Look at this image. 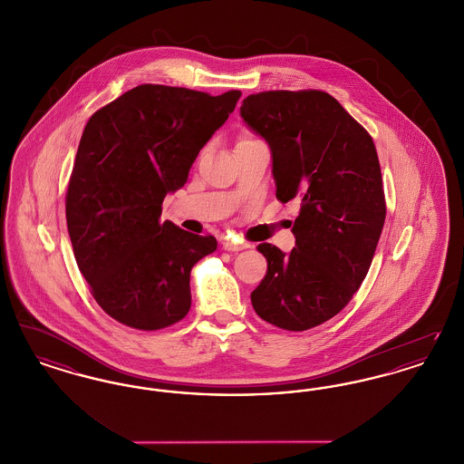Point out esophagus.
I'll list each match as a JSON object with an SVG mask.
<instances>
[{
	"label": "esophagus",
	"instance_id": "esophagus-1",
	"mask_svg": "<svg viewBox=\"0 0 464 464\" xmlns=\"http://www.w3.org/2000/svg\"><path fill=\"white\" fill-rule=\"evenodd\" d=\"M246 246H248V243L237 242V240H224L222 242V248L229 250V252H238V250H243Z\"/></svg>",
	"mask_w": 464,
	"mask_h": 464
}]
</instances>
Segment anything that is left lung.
Returning <instances> with one entry per match:
<instances>
[{
    "label": "left lung",
    "instance_id": "left-lung-1",
    "mask_svg": "<svg viewBox=\"0 0 464 464\" xmlns=\"http://www.w3.org/2000/svg\"><path fill=\"white\" fill-rule=\"evenodd\" d=\"M240 114L271 150L276 198L301 199L290 254L257 246L267 271L252 306L267 324L308 331L352 301L372 263L386 218L374 140L320 90L254 93Z\"/></svg>",
    "mask_w": 464,
    "mask_h": 464
}]
</instances>
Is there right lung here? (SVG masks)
Returning <instances> with one entry per match:
<instances>
[{
    "mask_svg": "<svg viewBox=\"0 0 464 464\" xmlns=\"http://www.w3.org/2000/svg\"><path fill=\"white\" fill-rule=\"evenodd\" d=\"M240 95L139 85L90 116L67 186V231L93 299L120 324L158 331L191 308V269L218 240L161 224V203Z\"/></svg>",
    "mask_w": 464,
    "mask_h": 464,
    "instance_id": "right-lung-1",
    "label": "right lung"
}]
</instances>
